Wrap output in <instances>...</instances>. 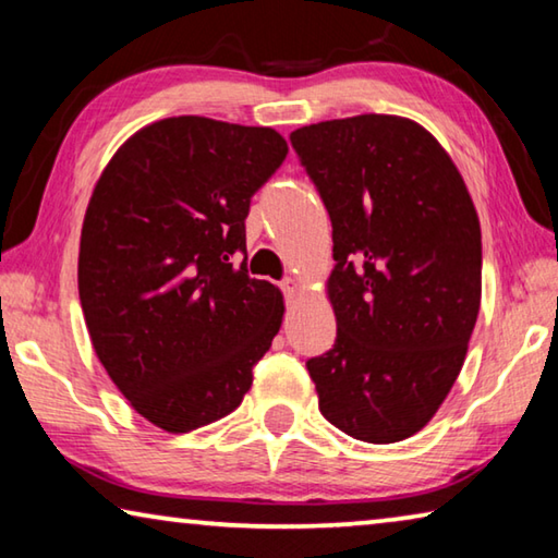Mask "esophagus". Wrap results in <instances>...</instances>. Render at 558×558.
I'll use <instances>...</instances> for the list:
<instances>
[{
  "label": "esophagus",
  "mask_w": 558,
  "mask_h": 558,
  "mask_svg": "<svg viewBox=\"0 0 558 558\" xmlns=\"http://www.w3.org/2000/svg\"><path fill=\"white\" fill-rule=\"evenodd\" d=\"M280 288H282V292H286V298L288 300H292L298 295V290H300V282L295 280V278H286L280 282Z\"/></svg>",
  "instance_id": "esophagus-1"
}]
</instances>
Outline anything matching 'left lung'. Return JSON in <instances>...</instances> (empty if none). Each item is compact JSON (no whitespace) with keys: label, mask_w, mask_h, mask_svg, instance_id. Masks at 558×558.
Instances as JSON below:
<instances>
[{"label":"left lung","mask_w":558,"mask_h":558,"mask_svg":"<svg viewBox=\"0 0 558 558\" xmlns=\"http://www.w3.org/2000/svg\"><path fill=\"white\" fill-rule=\"evenodd\" d=\"M332 221L337 339L307 362L319 411L347 436L418 433L456 384L483 292L468 186L418 122L354 116L290 135Z\"/></svg>","instance_id":"1"}]
</instances>
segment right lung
Here are the masks:
<instances>
[{"label": "right lung", "instance_id": "1", "mask_svg": "<svg viewBox=\"0 0 558 558\" xmlns=\"http://www.w3.org/2000/svg\"><path fill=\"white\" fill-rule=\"evenodd\" d=\"M288 143L270 128L182 116L135 132L93 189L78 295L93 349L140 415L189 433L239 409L282 323L248 276L245 216Z\"/></svg>", "mask_w": 558, "mask_h": 558}]
</instances>
